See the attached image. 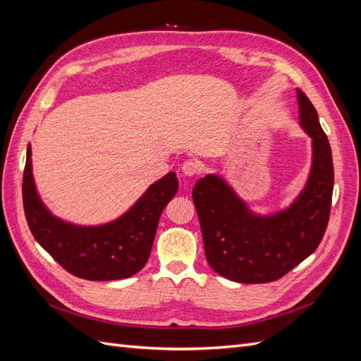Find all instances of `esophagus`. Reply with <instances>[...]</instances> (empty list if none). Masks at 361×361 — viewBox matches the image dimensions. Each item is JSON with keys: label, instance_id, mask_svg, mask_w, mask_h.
Returning <instances> with one entry per match:
<instances>
[{"label": "esophagus", "instance_id": "1", "mask_svg": "<svg viewBox=\"0 0 361 361\" xmlns=\"http://www.w3.org/2000/svg\"><path fill=\"white\" fill-rule=\"evenodd\" d=\"M180 170H182L185 176L192 178V176H195V174L200 173V164L197 161H194V159H187L182 164Z\"/></svg>", "mask_w": 361, "mask_h": 361}]
</instances>
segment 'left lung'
<instances>
[{"instance_id":"1","label":"left lung","mask_w":361,"mask_h":361,"mask_svg":"<svg viewBox=\"0 0 361 361\" xmlns=\"http://www.w3.org/2000/svg\"><path fill=\"white\" fill-rule=\"evenodd\" d=\"M300 125L312 138L307 182L286 209L259 215L218 174L194 185L207 264L238 283L281 279L321 244L330 218L334 185L331 147L313 104L297 89Z\"/></svg>"}]
</instances>
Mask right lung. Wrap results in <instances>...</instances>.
I'll return each instance as SVG.
<instances>
[{"label": "right lung", "mask_w": 361, "mask_h": 361, "mask_svg": "<svg viewBox=\"0 0 361 361\" xmlns=\"http://www.w3.org/2000/svg\"><path fill=\"white\" fill-rule=\"evenodd\" d=\"M176 173L152 183L116 220L101 226H78L52 215L36 190L31 146L23 182L24 211L36 241L71 274L93 281L128 279L146 265L164 207L176 195Z\"/></svg>", "instance_id": "obj_1"}]
</instances>
